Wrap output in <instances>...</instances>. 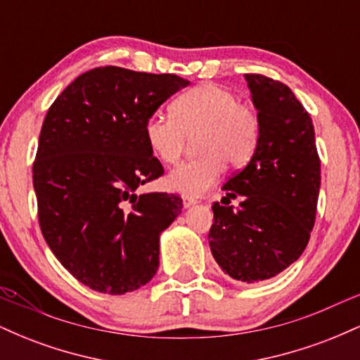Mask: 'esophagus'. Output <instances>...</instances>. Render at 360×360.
Wrapping results in <instances>:
<instances>
[{
    "mask_svg": "<svg viewBox=\"0 0 360 360\" xmlns=\"http://www.w3.org/2000/svg\"><path fill=\"white\" fill-rule=\"evenodd\" d=\"M196 203H198L196 198L188 196V194H184V196H183V206H184V208H189V206H193V205H196Z\"/></svg>",
    "mask_w": 360,
    "mask_h": 360,
    "instance_id": "obj_1",
    "label": "esophagus"
}]
</instances>
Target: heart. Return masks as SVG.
<instances>
[{
    "label": "heart",
    "instance_id": "1",
    "mask_svg": "<svg viewBox=\"0 0 360 360\" xmlns=\"http://www.w3.org/2000/svg\"><path fill=\"white\" fill-rule=\"evenodd\" d=\"M171 117L154 113L146 120L143 135L150 152L166 166L184 155L189 139L200 157L181 164L167 177L174 191L200 196L220 181L225 162L238 169L254 157L262 134V120L252 103L225 86L205 82L184 91L169 106Z\"/></svg>",
    "mask_w": 360,
    "mask_h": 360
}]
</instances>
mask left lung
Instances as JSON below:
<instances>
[{
    "label": "left lung",
    "instance_id": "left-lung-1",
    "mask_svg": "<svg viewBox=\"0 0 360 360\" xmlns=\"http://www.w3.org/2000/svg\"><path fill=\"white\" fill-rule=\"evenodd\" d=\"M262 120L257 150L213 203L212 254L242 283L271 279L307 249L320 193V155L309 113L283 82L245 74ZM238 197V207L229 205Z\"/></svg>",
    "mask_w": 360,
    "mask_h": 360
}]
</instances>
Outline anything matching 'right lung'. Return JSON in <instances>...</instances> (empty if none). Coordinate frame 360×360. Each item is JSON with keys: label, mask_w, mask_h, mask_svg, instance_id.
Segmentation results:
<instances>
[{"label": "right lung", "mask_w": 360, "mask_h": 360, "mask_svg": "<svg viewBox=\"0 0 360 360\" xmlns=\"http://www.w3.org/2000/svg\"><path fill=\"white\" fill-rule=\"evenodd\" d=\"M188 84L176 74L94 68L45 115L34 160L39 225L62 266L94 291L125 295L155 276L159 235L183 200L139 194L164 174L143 125Z\"/></svg>", "instance_id": "obj_1"}]
</instances>
